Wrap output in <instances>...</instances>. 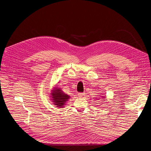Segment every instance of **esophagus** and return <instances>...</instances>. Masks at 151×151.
Segmentation results:
<instances>
[{
  "mask_svg": "<svg viewBox=\"0 0 151 151\" xmlns=\"http://www.w3.org/2000/svg\"><path fill=\"white\" fill-rule=\"evenodd\" d=\"M84 96H85L84 93H78V96L79 98H83Z\"/></svg>",
  "mask_w": 151,
  "mask_h": 151,
  "instance_id": "34e87169",
  "label": "esophagus"
}]
</instances>
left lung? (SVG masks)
<instances>
[{
	"mask_svg": "<svg viewBox=\"0 0 151 151\" xmlns=\"http://www.w3.org/2000/svg\"><path fill=\"white\" fill-rule=\"evenodd\" d=\"M104 98H105V97H104Z\"/></svg>",
	"mask_w": 151,
	"mask_h": 151,
	"instance_id": "8db88e82",
	"label": "left lung"
}]
</instances>
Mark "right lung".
Masks as SVG:
<instances>
[{
    "label": "right lung",
    "mask_w": 151,
    "mask_h": 151,
    "mask_svg": "<svg viewBox=\"0 0 151 151\" xmlns=\"http://www.w3.org/2000/svg\"><path fill=\"white\" fill-rule=\"evenodd\" d=\"M50 98L55 105L58 108H63L70 96L64 93L58 87H54L50 93Z\"/></svg>",
    "instance_id": "obj_1"
}]
</instances>
